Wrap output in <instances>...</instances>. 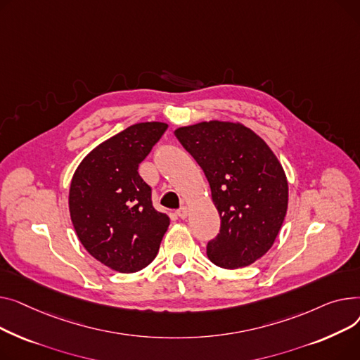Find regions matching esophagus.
<instances>
[{
	"mask_svg": "<svg viewBox=\"0 0 360 360\" xmlns=\"http://www.w3.org/2000/svg\"><path fill=\"white\" fill-rule=\"evenodd\" d=\"M187 214H188V210H187L186 206H181V207L177 210V215H179V218H181V219H186V218H187Z\"/></svg>",
	"mask_w": 360,
	"mask_h": 360,
	"instance_id": "esophagus-1",
	"label": "esophagus"
}]
</instances>
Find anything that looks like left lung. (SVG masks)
Returning <instances> with one entry per match:
<instances>
[{"label":"left lung","mask_w":360,"mask_h":360,"mask_svg":"<svg viewBox=\"0 0 360 360\" xmlns=\"http://www.w3.org/2000/svg\"><path fill=\"white\" fill-rule=\"evenodd\" d=\"M174 134L202 167L221 217L219 234L206 245L209 260L224 269L255 263L276 240L288 209L276 155L240 123L202 122Z\"/></svg>","instance_id":"1"}]
</instances>
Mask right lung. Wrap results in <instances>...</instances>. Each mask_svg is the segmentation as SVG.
<instances>
[{"mask_svg":"<svg viewBox=\"0 0 360 360\" xmlns=\"http://www.w3.org/2000/svg\"><path fill=\"white\" fill-rule=\"evenodd\" d=\"M167 128L161 122L129 126L94 148L72 177L70 214L77 236L94 259L116 271L150 264L170 225L138 173Z\"/></svg>","mask_w":360,"mask_h":360,"instance_id":"add662e5","label":"right lung"}]
</instances>
